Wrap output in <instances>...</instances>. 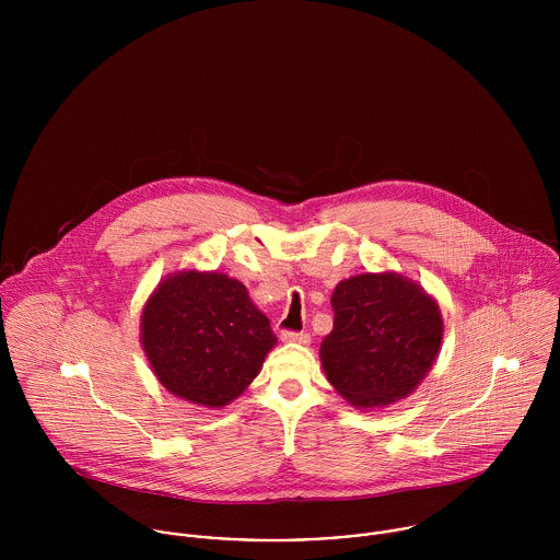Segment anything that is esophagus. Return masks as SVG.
Returning a JSON list of instances; mask_svg holds the SVG:
<instances>
[{
	"label": "esophagus",
	"mask_w": 560,
	"mask_h": 560,
	"mask_svg": "<svg viewBox=\"0 0 560 560\" xmlns=\"http://www.w3.org/2000/svg\"><path fill=\"white\" fill-rule=\"evenodd\" d=\"M280 338H282L284 342H298V345H308V342H311V334H306V331H291V329H284V331L280 334Z\"/></svg>",
	"instance_id": "obj_1"
}]
</instances>
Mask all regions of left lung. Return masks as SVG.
<instances>
[{
  "mask_svg": "<svg viewBox=\"0 0 560 560\" xmlns=\"http://www.w3.org/2000/svg\"><path fill=\"white\" fill-rule=\"evenodd\" d=\"M331 308L320 364L338 395L360 409L411 395L442 345L435 300L399 273H360L338 282Z\"/></svg>",
  "mask_w": 560,
  "mask_h": 560,
  "instance_id": "obj_1",
  "label": "left lung"
}]
</instances>
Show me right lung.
<instances>
[{
	"mask_svg": "<svg viewBox=\"0 0 560 560\" xmlns=\"http://www.w3.org/2000/svg\"><path fill=\"white\" fill-rule=\"evenodd\" d=\"M140 329L161 386L202 407L237 399L278 342L240 280L196 269L161 282Z\"/></svg>",
	"mask_w": 560,
	"mask_h": 560,
	"instance_id": "add662e5",
	"label": "right lung"
}]
</instances>
